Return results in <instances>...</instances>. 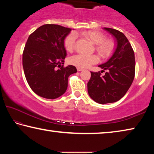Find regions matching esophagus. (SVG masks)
I'll return each mask as SVG.
<instances>
[{"label":"esophagus","instance_id":"1","mask_svg":"<svg viewBox=\"0 0 154 154\" xmlns=\"http://www.w3.org/2000/svg\"><path fill=\"white\" fill-rule=\"evenodd\" d=\"M77 69L78 71H83V69H81V68H77Z\"/></svg>","mask_w":154,"mask_h":154}]
</instances>
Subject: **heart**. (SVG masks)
<instances>
[{"label": "heart", "mask_w": 154, "mask_h": 154, "mask_svg": "<svg viewBox=\"0 0 154 154\" xmlns=\"http://www.w3.org/2000/svg\"><path fill=\"white\" fill-rule=\"evenodd\" d=\"M82 36L90 41L96 45V51L98 52L101 58H107L113 53L114 49V43L110 39H105V36L103 33L98 31L89 30L82 33ZM76 35L74 33H71L66 36L64 41V45L66 50L72 52L74 50ZM99 59L96 55H84L77 54L69 58V63L81 69L89 67L92 64H96Z\"/></svg>", "instance_id": "obj_1"}]
</instances>
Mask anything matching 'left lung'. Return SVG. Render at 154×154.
<instances>
[{"label":"left lung","mask_w":154,"mask_h":154,"mask_svg":"<svg viewBox=\"0 0 154 154\" xmlns=\"http://www.w3.org/2000/svg\"><path fill=\"white\" fill-rule=\"evenodd\" d=\"M116 38L117 47L107 62L99 65L106 70L101 76L100 72H91L88 83V92L90 98L99 104L118 101L126 94L132 85L135 74L134 53L128 40L118 30L104 28Z\"/></svg>","instance_id":"8db88e82"}]
</instances>
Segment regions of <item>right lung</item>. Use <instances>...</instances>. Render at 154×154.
Segmentation results:
<instances>
[{
    "mask_svg": "<svg viewBox=\"0 0 154 154\" xmlns=\"http://www.w3.org/2000/svg\"><path fill=\"white\" fill-rule=\"evenodd\" d=\"M71 31L60 25L45 24L28 38L23 51V69L29 86L41 97L55 99L64 94L68 78L77 71L72 65L63 66L66 56L64 41Z\"/></svg>",
    "mask_w": 154,
    "mask_h": 154,
    "instance_id": "1",
    "label": "right lung"
}]
</instances>
